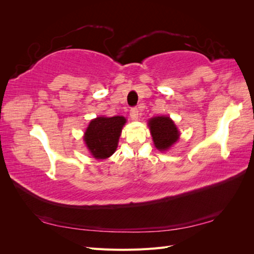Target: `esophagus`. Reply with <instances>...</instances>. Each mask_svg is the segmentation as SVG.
Segmentation results:
<instances>
[{
    "label": "esophagus",
    "mask_w": 254,
    "mask_h": 254,
    "mask_svg": "<svg viewBox=\"0 0 254 254\" xmlns=\"http://www.w3.org/2000/svg\"><path fill=\"white\" fill-rule=\"evenodd\" d=\"M130 118L134 121L139 119V109L135 108V107L134 108H131V110H130Z\"/></svg>",
    "instance_id": "1"
}]
</instances>
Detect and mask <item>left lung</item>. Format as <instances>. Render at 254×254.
Segmentation results:
<instances>
[{
    "label": "left lung",
    "instance_id": "1",
    "mask_svg": "<svg viewBox=\"0 0 254 254\" xmlns=\"http://www.w3.org/2000/svg\"><path fill=\"white\" fill-rule=\"evenodd\" d=\"M148 126L156 147L164 151L178 141L179 131L175 123L168 117H155L148 121Z\"/></svg>",
    "mask_w": 254,
    "mask_h": 254
}]
</instances>
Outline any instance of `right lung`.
<instances>
[{
	"instance_id": "1",
	"label": "right lung",
	"mask_w": 254,
	"mask_h": 254,
	"mask_svg": "<svg viewBox=\"0 0 254 254\" xmlns=\"http://www.w3.org/2000/svg\"><path fill=\"white\" fill-rule=\"evenodd\" d=\"M124 117H98L90 122L83 140L91 155L95 159H107L117 150L122 128L125 125Z\"/></svg>"
}]
</instances>
